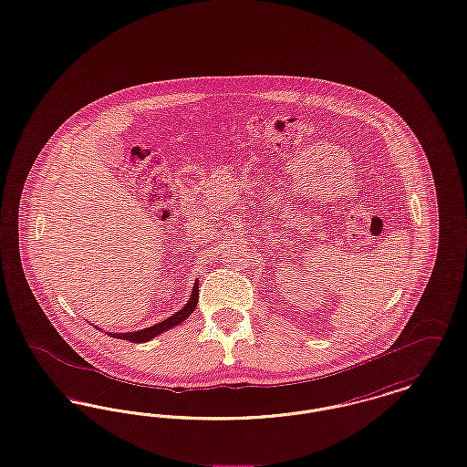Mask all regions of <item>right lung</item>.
Returning <instances> with one entry per match:
<instances>
[{
  "instance_id": "right-lung-1",
  "label": "right lung",
  "mask_w": 467,
  "mask_h": 467,
  "mask_svg": "<svg viewBox=\"0 0 467 467\" xmlns=\"http://www.w3.org/2000/svg\"><path fill=\"white\" fill-rule=\"evenodd\" d=\"M198 297H200V284L196 282V284H194V289H192V296H191V299H189V303H187L182 310L177 311L175 315L168 317L166 320L159 322V324L152 326V327H147V329L136 331V333L109 334L113 336V337L128 339V341H133V343H143V341H149V339L156 337L157 334L164 333V331H168V329L175 327V326L180 324V322H183V320H185V318L194 311V308H196V305H198Z\"/></svg>"
}]
</instances>
